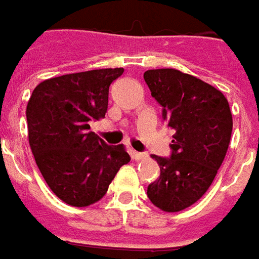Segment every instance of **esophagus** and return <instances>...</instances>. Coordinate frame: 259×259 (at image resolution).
<instances>
[{
    "mask_svg": "<svg viewBox=\"0 0 259 259\" xmlns=\"http://www.w3.org/2000/svg\"><path fill=\"white\" fill-rule=\"evenodd\" d=\"M130 155H132V159H133V160H136V162H139V160H143V159H146L147 157L146 153H140V152H135V150H133Z\"/></svg>",
    "mask_w": 259,
    "mask_h": 259,
    "instance_id": "34e87169",
    "label": "esophagus"
}]
</instances>
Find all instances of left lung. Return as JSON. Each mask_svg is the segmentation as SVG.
I'll return each mask as SVG.
<instances>
[{
  "mask_svg": "<svg viewBox=\"0 0 259 259\" xmlns=\"http://www.w3.org/2000/svg\"><path fill=\"white\" fill-rule=\"evenodd\" d=\"M143 78L174 130L172 156H152L160 176L147 186V196L159 209L179 212L201 199L225 159L232 133L229 103L213 85L175 68L147 70Z\"/></svg>",
  "mask_w": 259,
  "mask_h": 259,
  "instance_id": "8db88e82",
  "label": "left lung"
}]
</instances>
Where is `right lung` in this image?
<instances>
[{
  "label": "right lung",
  "instance_id": "add662e5",
  "mask_svg": "<svg viewBox=\"0 0 259 259\" xmlns=\"http://www.w3.org/2000/svg\"><path fill=\"white\" fill-rule=\"evenodd\" d=\"M123 68H100L41 81L27 104L28 142L44 181L56 196L83 208L100 201L121 166L123 145L109 146L90 132L106 116L109 87Z\"/></svg>",
  "mask_w": 259,
  "mask_h": 259
}]
</instances>
